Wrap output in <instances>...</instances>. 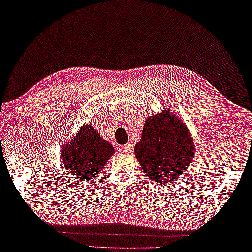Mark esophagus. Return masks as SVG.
<instances>
[{
  "instance_id": "obj_1",
  "label": "esophagus",
  "mask_w": 252,
  "mask_h": 252,
  "mask_svg": "<svg viewBox=\"0 0 252 252\" xmlns=\"http://www.w3.org/2000/svg\"><path fill=\"white\" fill-rule=\"evenodd\" d=\"M132 151V145L131 144H125L120 146V152L123 154H129Z\"/></svg>"
}]
</instances>
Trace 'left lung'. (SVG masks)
<instances>
[{"label":"left lung","instance_id":"8db88e82","mask_svg":"<svg viewBox=\"0 0 252 252\" xmlns=\"http://www.w3.org/2000/svg\"><path fill=\"white\" fill-rule=\"evenodd\" d=\"M194 150L186 126L165 110L148 118L134 153L151 180L167 184L185 172L193 161Z\"/></svg>","mask_w":252,"mask_h":252}]
</instances>
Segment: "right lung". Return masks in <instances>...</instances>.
I'll use <instances>...</instances> for the list:
<instances>
[{"label": "right lung", "mask_w": 252, "mask_h": 252, "mask_svg": "<svg viewBox=\"0 0 252 252\" xmlns=\"http://www.w3.org/2000/svg\"><path fill=\"white\" fill-rule=\"evenodd\" d=\"M113 153V146L93 126H85L70 143L63 146L62 158L72 176L93 180Z\"/></svg>", "instance_id": "add662e5"}]
</instances>
